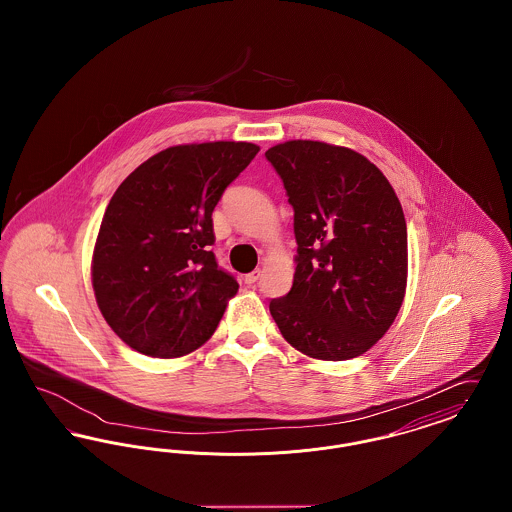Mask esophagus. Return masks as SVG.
I'll use <instances>...</instances> for the list:
<instances>
[{
	"label": "esophagus",
	"mask_w": 512,
	"mask_h": 512,
	"mask_svg": "<svg viewBox=\"0 0 512 512\" xmlns=\"http://www.w3.org/2000/svg\"><path fill=\"white\" fill-rule=\"evenodd\" d=\"M259 278H261V270H259V268H255V270H253V272H249V274H245L244 282H245V284H249V286H251V284H255V282H257V280H259Z\"/></svg>",
	"instance_id": "esophagus-1"
}]
</instances>
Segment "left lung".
<instances>
[{"label":"left lung","instance_id":"8db88e82","mask_svg":"<svg viewBox=\"0 0 512 512\" xmlns=\"http://www.w3.org/2000/svg\"><path fill=\"white\" fill-rule=\"evenodd\" d=\"M293 207V286L270 301L284 340L322 361L363 355L407 288V222L388 178L361 153L292 140L265 153Z\"/></svg>","mask_w":512,"mask_h":512}]
</instances>
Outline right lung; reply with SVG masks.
<instances>
[{"instance_id": "1", "label": "right lung", "mask_w": 512, "mask_h": 512, "mask_svg": "<svg viewBox=\"0 0 512 512\" xmlns=\"http://www.w3.org/2000/svg\"><path fill=\"white\" fill-rule=\"evenodd\" d=\"M259 153L249 142L172 146L117 188L99 226L92 286L113 332L149 357L209 340L238 292L211 245L220 195Z\"/></svg>"}]
</instances>
